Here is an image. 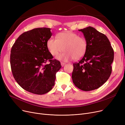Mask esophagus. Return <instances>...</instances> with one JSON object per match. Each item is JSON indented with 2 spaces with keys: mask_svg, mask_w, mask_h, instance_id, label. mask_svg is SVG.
I'll list each match as a JSON object with an SVG mask.
<instances>
[{
  "mask_svg": "<svg viewBox=\"0 0 125 125\" xmlns=\"http://www.w3.org/2000/svg\"><path fill=\"white\" fill-rule=\"evenodd\" d=\"M61 63V66H62V67H63V66H64V65L66 64V63H64V62H62Z\"/></svg>",
  "mask_w": 125,
  "mask_h": 125,
  "instance_id": "34e87169",
  "label": "esophagus"
}]
</instances>
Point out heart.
Here are the masks:
<instances>
[{
	"label": "heart",
	"mask_w": 125,
	"mask_h": 125,
	"mask_svg": "<svg viewBox=\"0 0 125 125\" xmlns=\"http://www.w3.org/2000/svg\"><path fill=\"white\" fill-rule=\"evenodd\" d=\"M47 47L52 55H56L63 49L65 51L57 55L56 58L63 62L72 59L78 60L85 54L87 49L85 39L70 31L59 33L56 39L51 38L47 42Z\"/></svg>",
	"instance_id": "heart-1"
}]
</instances>
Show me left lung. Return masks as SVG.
<instances>
[{
    "label": "left lung",
    "mask_w": 125,
    "mask_h": 125,
    "mask_svg": "<svg viewBox=\"0 0 125 125\" xmlns=\"http://www.w3.org/2000/svg\"><path fill=\"white\" fill-rule=\"evenodd\" d=\"M87 43L85 54L73 64L72 78L75 85L84 91L102 86L109 79L112 71L114 51L106 35L88 26L79 29Z\"/></svg>",
    "instance_id": "1"
}]
</instances>
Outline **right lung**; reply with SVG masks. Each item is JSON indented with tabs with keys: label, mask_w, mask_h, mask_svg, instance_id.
<instances>
[{
	"label": "right lung",
	"mask_w": 125,
	"mask_h": 125,
	"mask_svg": "<svg viewBox=\"0 0 125 125\" xmlns=\"http://www.w3.org/2000/svg\"><path fill=\"white\" fill-rule=\"evenodd\" d=\"M52 34L50 28H34L21 34L11 49L14 78L24 90L32 94H43L51 90L56 73L62 67L58 61L52 59L47 48V42Z\"/></svg>",
	"instance_id": "add662e5"
}]
</instances>
